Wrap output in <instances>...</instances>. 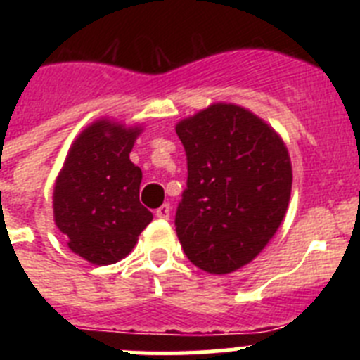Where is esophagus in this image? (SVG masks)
Listing matches in <instances>:
<instances>
[{
	"label": "esophagus",
	"instance_id": "esophagus-1",
	"mask_svg": "<svg viewBox=\"0 0 360 360\" xmlns=\"http://www.w3.org/2000/svg\"><path fill=\"white\" fill-rule=\"evenodd\" d=\"M169 214H171L169 203H164L162 207H158L157 211H155V216H157V218H160V219H167V218H169Z\"/></svg>",
	"mask_w": 360,
	"mask_h": 360
}]
</instances>
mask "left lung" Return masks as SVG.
Returning <instances> with one entry per match:
<instances>
[{"label": "left lung", "instance_id": "obj_1", "mask_svg": "<svg viewBox=\"0 0 360 360\" xmlns=\"http://www.w3.org/2000/svg\"><path fill=\"white\" fill-rule=\"evenodd\" d=\"M187 187L174 227L191 263L227 274L262 252L281 225L292 189L288 151L245 108L212 104L176 126Z\"/></svg>", "mask_w": 360, "mask_h": 360}]
</instances>
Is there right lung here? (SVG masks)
<instances>
[{
  "label": "right lung",
  "mask_w": 360,
  "mask_h": 360,
  "mask_svg": "<svg viewBox=\"0 0 360 360\" xmlns=\"http://www.w3.org/2000/svg\"><path fill=\"white\" fill-rule=\"evenodd\" d=\"M139 128L98 120L79 135L53 189V218L68 247L95 265L128 256L153 214L139 200L142 171L129 160Z\"/></svg>",
  "instance_id": "1"
}]
</instances>
